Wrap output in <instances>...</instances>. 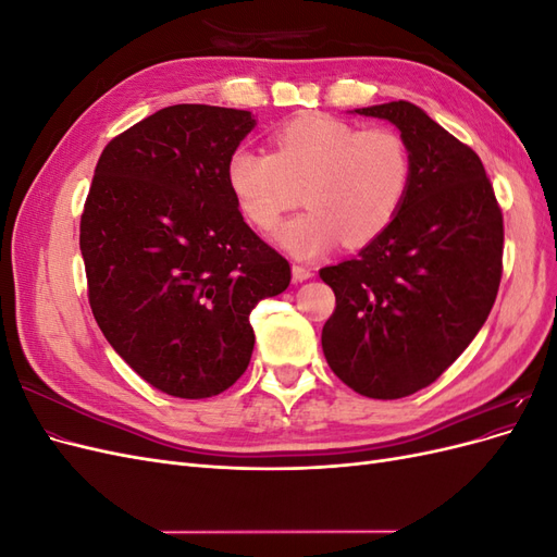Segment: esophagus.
<instances>
[{
  "instance_id": "obj_1",
  "label": "esophagus",
  "mask_w": 557,
  "mask_h": 557,
  "mask_svg": "<svg viewBox=\"0 0 557 557\" xmlns=\"http://www.w3.org/2000/svg\"><path fill=\"white\" fill-rule=\"evenodd\" d=\"M313 276V272L305 264H293V281L301 283V281H309Z\"/></svg>"
}]
</instances>
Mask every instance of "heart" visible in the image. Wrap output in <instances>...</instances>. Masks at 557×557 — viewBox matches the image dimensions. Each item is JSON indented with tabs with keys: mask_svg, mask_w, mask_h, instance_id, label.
I'll use <instances>...</instances> for the list:
<instances>
[{
	"mask_svg": "<svg viewBox=\"0 0 557 557\" xmlns=\"http://www.w3.org/2000/svg\"><path fill=\"white\" fill-rule=\"evenodd\" d=\"M274 153L239 148L227 188L260 232L278 225L305 190L309 211L274 232V244L313 260L344 242L362 248L393 225L413 181L411 150L391 127L360 129L332 115H301L274 134Z\"/></svg>",
	"mask_w": 557,
	"mask_h": 557,
	"instance_id": "heart-1",
	"label": "heart"
}]
</instances>
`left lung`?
I'll use <instances>...</instances> for the list:
<instances>
[{"instance_id": "1", "label": "left lung", "mask_w": 557, "mask_h": 557, "mask_svg": "<svg viewBox=\"0 0 557 557\" xmlns=\"http://www.w3.org/2000/svg\"><path fill=\"white\" fill-rule=\"evenodd\" d=\"M352 113L399 129L413 181L379 239L320 269L336 297L320 339L348 387L399 399L440 379L483 327L502 278V211L479 156L420 107L399 99Z\"/></svg>"}]
</instances>
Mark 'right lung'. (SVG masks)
I'll list each match as a JSON object with an SVG mask.
<instances>
[{
    "mask_svg": "<svg viewBox=\"0 0 557 557\" xmlns=\"http://www.w3.org/2000/svg\"><path fill=\"white\" fill-rule=\"evenodd\" d=\"M239 109L176 104L109 141L81 215L99 330L158 391L221 395L250 362V311L290 264L239 213L227 160L256 127Z\"/></svg>",
    "mask_w": 557,
    "mask_h": 557,
    "instance_id": "right-lung-1",
    "label": "right lung"
}]
</instances>
